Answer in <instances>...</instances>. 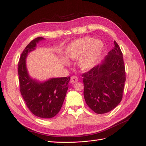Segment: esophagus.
<instances>
[{
    "label": "esophagus",
    "mask_w": 146,
    "mask_h": 146,
    "mask_svg": "<svg viewBox=\"0 0 146 146\" xmlns=\"http://www.w3.org/2000/svg\"><path fill=\"white\" fill-rule=\"evenodd\" d=\"M78 78L76 76H72L71 77V78H70V83H71L72 84H74V83H76L77 82H78Z\"/></svg>",
    "instance_id": "esophagus-1"
}]
</instances>
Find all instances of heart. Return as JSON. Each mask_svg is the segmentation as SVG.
I'll use <instances>...</instances> for the list:
<instances>
[{"label": "heart", "instance_id": "obj_1", "mask_svg": "<svg viewBox=\"0 0 146 146\" xmlns=\"http://www.w3.org/2000/svg\"><path fill=\"white\" fill-rule=\"evenodd\" d=\"M104 48L100 39L86 36L76 39L66 47L64 53L70 60L78 59V64L83 70L92 69L98 62ZM66 63H68L65 61Z\"/></svg>", "mask_w": 146, "mask_h": 146}]
</instances>
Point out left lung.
Masks as SVG:
<instances>
[{
	"label": "left lung",
	"mask_w": 146,
	"mask_h": 146,
	"mask_svg": "<svg viewBox=\"0 0 146 146\" xmlns=\"http://www.w3.org/2000/svg\"><path fill=\"white\" fill-rule=\"evenodd\" d=\"M114 44L100 64L82 74L86 103L98 114L111 111L122 99L125 66L120 47L115 41Z\"/></svg>",
	"instance_id": "8db88e82"
}]
</instances>
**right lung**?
<instances>
[{
  "instance_id": "1",
  "label": "right lung",
  "mask_w": 146,
  "mask_h": 146,
  "mask_svg": "<svg viewBox=\"0 0 146 146\" xmlns=\"http://www.w3.org/2000/svg\"><path fill=\"white\" fill-rule=\"evenodd\" d=\"M44 39L36 38L26 46L19 61L18 75L21 94L30 111L39 117L48 119L56 116L62 107L70 77L52 78L42 82L30 77L26 58L35 49L36 44Z\"/></svg>"
}]
</instances>
